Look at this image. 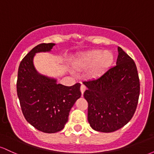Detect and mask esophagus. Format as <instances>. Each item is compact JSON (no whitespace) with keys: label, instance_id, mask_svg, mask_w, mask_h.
Returning <instances> with one entry per match:
<instances>
[{"label":"esophagus","instance_id":"34e87169","mask_svg":"<svg viewBox=\"0 0 154 154\" xmlns=\"http://www.w3.org/2000/svg\"><path fill=\"white\" fill-rule=\"evenodd\" d=\"M86 90V87L84 85H82L80 87V91H81V93H82V95H83V93H84L85 91Z\"/></svg>","mask_w":154,"mask_h":154}]
</instances>
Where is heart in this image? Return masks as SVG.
Returning <instances> with one entry per match:
<instances>
[{"instance_id":"obj_1","label":"heart","mask_w":154,"mask_h":154,"mask_svg":"<svg viewBox=\"0 0 154 154\" xmlns=\"http://www.w3.org/2000/svg\"><path fill=\"white\" fill-rule=\"evenodd\" d=\"M114 63V54L110 51L93 50L83 53L76 61L79 69H88V76L95 79L109 69Z\"/></svg>"}]
</instances>
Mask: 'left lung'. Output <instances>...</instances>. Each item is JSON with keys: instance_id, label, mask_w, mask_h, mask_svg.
Here are the masks:
<instances>
[{"instance_id": "left-lung-1", "label": "left lung", "mask_w": 154, "mask_h": 154, "mask_svg": "<svg viewBox=\"0 0 154 154\" xmlns=\"http://www.w3.org/2000/svg\"><path fill=\"white\" fill-rule=\"evenodd\" d=\"M116 66L96 79L82 83L88 89V120L93 130L111 132L127 125L133 116L140 95V81L134 61L118 47Z\"/></svg>"}]
</instances>
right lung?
Returning a JSON list of instances; mask_svg holds the SVG:
<instances>
[{"label": "right lung", "instance_id": "obj_1", "mask_svg": "<svg viewBox=\"0 0 154 154\" xmlns=\"http://www.w3.org/2000/svg\"><path fill=\"white\" fill-rule=\"evenodd\" d=\"M55 43L35 46L21 61L18 70L17 95L24 118L45 133H55L64 128L72 107L80 98V84H58L56 79L37 71L33 59L37 53L50 52Z\"/></svg>", "mask_w": 154, "mask_h": 154}]
</instances>
